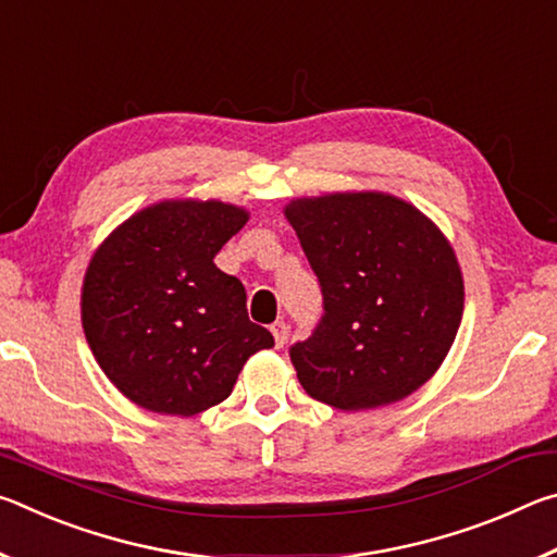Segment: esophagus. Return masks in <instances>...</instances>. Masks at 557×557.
<instances>
[{"instance_id":"obj_1","label":"esophagus","mask_w":557,"mask_h":557,"mask_svg":"<svg viewBox=\"0 0 557 557\" xmlns=\"http://www.w3.org/2000/svg\"><path fill=\"white\" fill-rule=\"evenodd\" d=\"M270 332H272V336H275V346L280 348V346H285V342H287V324L285 322H275L270 326Z\"/></svg>"}]
</instances>
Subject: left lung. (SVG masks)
I'll return each mask as SVG.
<instances>
[{
	"mask_svg": "<svg viewBox=\"0 0 557 557\" xmlns=\"http://www.w3.org/2000/svg\"><path fill=\"white\" fill-rule=\"evenodd\" d=\"M324 297L312 336L289 348L307 395L338 410L398 403L455 344L465 282L445 235L391 194H326L285 209Z\"/></svg>",
	"mask_w": 557,
	"mask_h": 557,
	"instance_id": "obj_1",
	"label": "left lung"
}]
</instances>
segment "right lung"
Wrapping results in <instances>:
<instances>
[{"instance_id":"right-lung-1","label":"right lung","mask_w":557,"mask_h":557,"mask_svg":"<svg viewBox=\"0 0 557 557\" xmlns=\"http://www.w3.org/2000/svg\"><path fill=\"white\" fill-rule=\"evenodd\" d=\"M248 223L221 201H162L132 215L92 256L81 314L90 351L115 388L162 414L228 398L243 363L275 346L252 324L238 277L215 252Z\"/></svg>"}]
</instances>
